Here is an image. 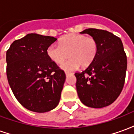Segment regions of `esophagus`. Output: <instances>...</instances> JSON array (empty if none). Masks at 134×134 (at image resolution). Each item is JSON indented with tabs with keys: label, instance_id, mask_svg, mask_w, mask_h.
<instances>
[{
	"label": "esophagus",
	"instance_id": "obj_1",
	"mask_svg": "<svg viewBox=\"0 0 134 134\" xmlns=\"http://www.w3.org/2000/svg\"><path fill=\"white\" fill-rule=\"evenodd\" d=\"M65 74H66V76H67V77H68V76L70 75H72V72H65Z\"/></svg>",
	"mask_w": 134,
	"mask_h": 134
}]
</instances>
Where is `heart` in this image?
Masks as SVG:
<instances>
[{"instance_id": "1", "label": "heart", "mask_w": 134, "mask_h": 134, "mask_svg": "<svg viewBox=\"0 0 134 134\" xmlns=\"http://www.w3.org/2000/svg\"><path fill=\"white\" fill-rule=\"evenodd\" d=\"M98 52V44L96 38L84 34H70L59 41V45L51 44L47 53L49 59L57 64H61L64 70H72L79 67H87L95 60Z\"/></svg>"}]
</instances>
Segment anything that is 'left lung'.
<instances>
[{"label": "left lung", "instance_id": "8db88e82", "mask_svg": "<svg viewBox=\"0 0 134 134\" xmlns=\"http://www.w3.org/2000/svg\"><path fill=\"white\" fill-rule=\"evenodd\" d=\"M98 41V52L93 63L82 72L75 74L79 98L86 106L100 108L112 104L124 87L127 57L121 39L109 31L87 29Z\"/></svg>", "mask_w": 134, "mask_h": 134}]
</instances>
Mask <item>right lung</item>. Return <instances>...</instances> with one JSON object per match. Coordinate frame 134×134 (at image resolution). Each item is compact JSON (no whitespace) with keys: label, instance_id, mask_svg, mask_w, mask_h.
I'll list each match as a JSON object with an SVG mask.
<instances>
[{"label":"right lung","instance_id":"obj_1","mask_svg":"<svg viewBox=\"0 0 134 134\" xmlns=\"http://www.w3.org/2000/svg\"><path fill=\"white\" fill-rule=\"evenodd\" d=\"M57 38L29 34L6 52V75L17 100L31 111L45 113L59 104L66 75L47 53Z\"/></svg>","mask_w":134,"mask_h":134}]
</instances>
